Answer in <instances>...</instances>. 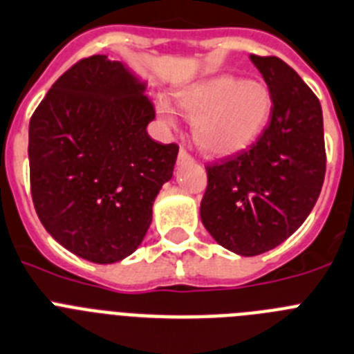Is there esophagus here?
I'll use <instances>...</instances> for the list:
<instances>
[{"mask_svg":"<svg viewBox=\"0 0 354 354\" xmlns=\"http://www.w3.org/2000/svg\"><path fill=\"white\" fill-rule=\"evenodd\" d=\"M192 162H194V156L190 155L185 147H181L178 153V164H192Z\"/></svg>","mask_w":354,"mask_h":354,"instance_id":"34e87169","label":"esophagus"}]
</instances>
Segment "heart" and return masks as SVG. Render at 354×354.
<instances>
[{"label":"heart","mask_w":354,"mask_h":354,"mask_svg":"<svg viewBox=\"0 0 354 354\" xmlns=\"http://www.w3.org/2000/svg\"><path fill=\"white\" fill-rule=\"evenodd\" d=\"M180 109L194 118V140L208 155L226 156L241 151L260 137L269 122L272 97L262 82H244L223 75L181 88ZM162 119L173 121L174 110L167 100L156 101Z\"/></svg>","instance_id":"b5f03b06"}]
</instances>
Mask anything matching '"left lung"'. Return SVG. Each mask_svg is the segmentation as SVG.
Returning a JSON list of instances; mask_svg holds the SVG:
<instances>
[{
	"instance_id": "obj_1",
	"label": "left lung",
	"mask_w": 354,
	"mask_h": 354,
	"mask_svg": "<svg viewBox=\"0 0 354 354\" xmlns=\"http://www.w3.org/2000/svg\"><path fill=\"white\" fill-rule=\"evenodd\" d=\"M272 97L269 124L248 149L207 165L201 221L242 257L274 250L305 223L326 174L317 96L278 57L251 55Z\"/></svg>"
}]
</instances>
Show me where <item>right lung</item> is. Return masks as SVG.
Here are the masks:
<instances>
[{"label":"right lung","mask_w":354,"mask_h":354,"mask_svg":"<svg viewBox=\"0 0 354 354\" xmlns=\"http://www.w3.org/2000/svg\"><path fill=\"white\" fill-rule=\"evenodd\" d=\"M144 88L121 62L92 55L55 82L30 119L33 207L49 235L88 262L133 253L173 178L180 147L147 135L155 106Z\"/></svg>","instance_id":"obj_1"}]
</instances>
